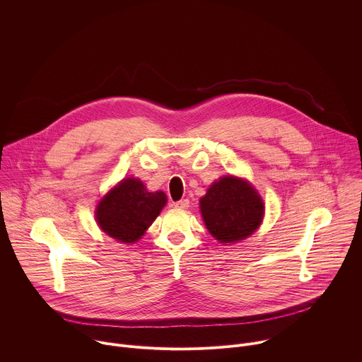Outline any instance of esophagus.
<instances>
[{
    "instance_id": "esophagus-1",
    "label": "esophagus",
    "mask_w": 362,
    "mask_h": 362,
    "mask_svg": "<svg viewBox=\"0 0 362 362\" xmlns=\"http://www.w3.org/2000/svg\"><path fill=\"white\" fill-rule=\"evenodd\" d=\"M175 208H177V209H187V208H189V200H187V199L177 200V202L175 203Z\"/></svg>"
}]
</instances>
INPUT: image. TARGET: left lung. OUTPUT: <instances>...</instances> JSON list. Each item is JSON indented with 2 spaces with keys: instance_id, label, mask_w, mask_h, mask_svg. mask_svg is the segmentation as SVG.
I'll return each mask as SVG.
<instances>
[{
  "instance_id": "8db88e82",
  "label": "left lung",
  "mask_w": 362,
  "mask_h": 362,
  "mask_svg": "<svg viewBox=\"0 0 362 362\" xmlns=\"http://www.w3.org/2000/svg\"><path fill=\"white\" fill-rule=\"evenodd\" d=\"M206 228L222 243L242 240L252 235L264 218V203L256 190L233 176L214 183L200 199Z\"/></svg>"
}]
</instances>
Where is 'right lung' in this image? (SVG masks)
<instances>
[{
    "instance_id": "obj_1",
    "label": "right lung",
    "mask_w": 362,
    "mask_h": 362,
    "mask_svg": "<svg viewBox=\"0 0 362 362\" xmlns=\"http://www.w3.org/2000/svg\"><path fill=\"white\" fill-rule=\"evenodd\" d=\"M163 192H147L137 179H124L98 203V226L119 242L133 243L158 218L166 204Z\"/></svg>"
}]
</instances>
